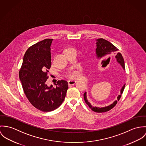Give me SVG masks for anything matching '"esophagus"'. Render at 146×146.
<instances>
[{
  "instance_id": "obj_1",
  "label": "esophagus",
  "mask_w": 146,
  "mask_h": 146,
  "mask_svg": "<svg viewBox=\"0 0 146 146\" xmlns=\"http://www.w3.org/2000/svg\"><path fill=\"white\" fill-rule=\"evenodd\" d=\"M76 82H77L76 80H69V81H68V84H69V85H73V84H74Z\"/></svg>"
}]
</instances>
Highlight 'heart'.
I'll return each instance as SVG.
<instances>
[{
  "mask_svg": "<svg viewBox=\"0 0 146 146\" xmlns=\"http://www.w3.org/2000/svg\"><path fill=\"white\" fill-rule=\"evenodd\" d=\"M72 49H70V48H67V49H65L63 50V53L65 54V52L70 51V50H72ZM78 72L77 70H69L68 72V74H67V76L70 77V78H75L76 77H77L78 76Z\"/></svg>",
  "mask_w": 146,
  "mask_h": 146,
  "instance_id": "obj_1",
  "label": "heart"
}]
</instances>
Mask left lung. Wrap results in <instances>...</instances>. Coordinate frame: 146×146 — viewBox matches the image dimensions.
Wrapping results in <instances>:
<instances>
[{"mask_svg": "<svg viewBox=\"0 0 146 146\" xmlns=\"http://www.w3.org/2000/svg\"><path fill=\"white\" fill-rule=\"evenodd\" d=\"M96 57L98 59H103L106 56H111L113 54H115L117 51L119 50L117 49L111 43H110L109 41L103 39L102 38H98L96 40ZM115 58L116 59V62L121 66L123 70H125V63L124 60L123 59V57L121 53L117 52L116 55H115ZM125 86V83L124 84V85L122 86L121 90H120V94L118 95L117 97V100L114 101L113 103L105 107H97V106H92L90 102H88V100L87 98V92H84L83 96L84 99L86 102V103L88 105V106L91 109V110L95 112L96 113H104L109 111L111 109H113V107L116 105V104L117 103V101L120 100L121 96L124 91V88Z\"/></svg>", "mask_w": 146, "mask_h": 146, "instance_id": "1", "label": "left lung"}]
</instances>
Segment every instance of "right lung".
Returning a JSON list of instances; mask_svg holds the SVG:
<instances>
[{
	"instance_id": "obj_1",
	"label": "right lung",
	"mask_w": 146,
	"mask_h": 146,
	"mask_svg": "<svg viewBox=\"0 0 146 146\" xmlns=\"http://www.w3.org/2000/svg\"><path fill=\"white\" fill-rule=\"evenodd\" d=\"M52 40H43L27 49L19 72L26 97L35 108L44 112L59 108L64 100L68 88V83L64 80L58 81L56 87L46 84L51 65L50 46Z\"/></svg>"
}]
</instances>
